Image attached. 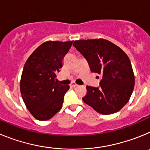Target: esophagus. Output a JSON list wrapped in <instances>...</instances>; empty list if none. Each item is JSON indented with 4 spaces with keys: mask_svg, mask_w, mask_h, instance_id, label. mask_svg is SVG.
<instances>
[{
    "mask_svg": "<svg viewBox=\"0 0 150 150\" xmlns=\"http://www.w3.org/2000/svg\"><path fill=\"white\" fill-rule=\"evenodd\" d=\"M71 86L73 87V88H75V87H77L78 86V85L76 84V83H71Z\"/></svg>",
    "mask_w": 150,
    "mask_h": 150,
    "instance_id": "1",
    "label": "esophagus"
}]
</instances>
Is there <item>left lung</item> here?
Returning a JSON list of instances; mask_svg holds the SVG:
<instances>
[{
  "instance_id": "8db88e82",
  "label": "left lung",
  "mask_w": 150,
  "mask_h": 150,
  "mask_svg": "<svg viewBox=\"0 0 150 150\" xmlns=\"http://www.w3.org/2000/svg\"><path fill=\"white\" fill-rule=\"evenodd\" d=\"M73 46L86 59L91 72L98 74L100 79L98 87L87 86L83 101L100 114L120 111L129 100L134 86L133 69L128 55L104 39L76 40Z\"/></svg>"
}]
</instances>
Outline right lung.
I'll return each mask as SVG.
<instances>
[{"label": "right lung", "instance_id": "right-lung-1", "mask_svg": "<svg viewBox=\"0 0 150 150\" xmlns=\"http://www.w3.org/2000/svg\"><path fill=\"white\" fill-rule=\"evenodd\" d=\"M73 41H46L36 49L25 64L20 81L24 103L34 118L51 119L62 107L69 86L58 83L56 74Z\"/></svg>", "mask_w": 150, "mask_h": 150}]
</instances>
